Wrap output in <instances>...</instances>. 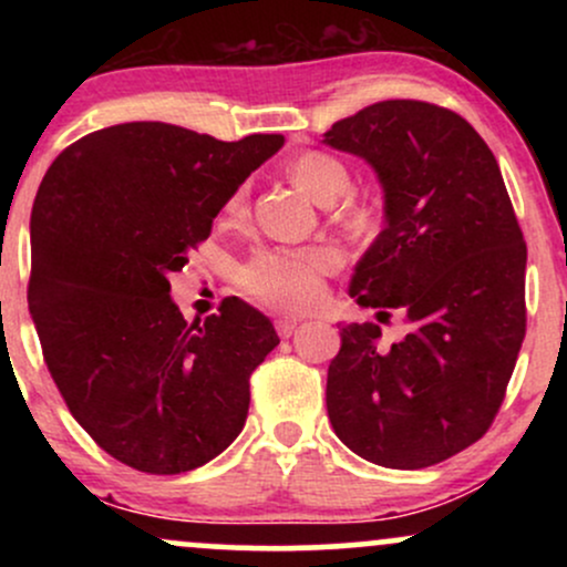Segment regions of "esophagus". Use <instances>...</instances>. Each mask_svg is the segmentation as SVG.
<instances>
[{"instance_id":"obj_1","label":"esophagus","mask_w":567,"mask_h":567,"mask_svg":"<svg viewBox=\"0 0 567 567\" xmlns=\"http://www.w3.org/2000/svg\"><path fill=\"white\" fill-rule=\"evenodd\" d=\"M298 324H301V320H296V317H279V320H275V330L279 333V338H290L296 333Z\"/></svg>"}]
</instances>
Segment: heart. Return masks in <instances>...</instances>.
I'll list each match as a JSON object with an SVG mask.
<instances>
[{
	"mask_svg": "<svg viewBox=\"0 0 567 567\" xmlns=\"http://www.w3.org/2000/svg\"><path fill=\"white\" fill-rule=\"evenodd\" d=\"M290 181L306 197L320 205H333L349 192V167L333 154L306 152L288 167ZM247 205V186H239L226 202L229 216H243ZM338 226L354 243H370L381 231V207L373 202H349L338 213ZM336 266L330 247H301V250H258L234 271V282L250 301L277 311H301L317 303L322 292V277Z\"/></svg>",
	"mask_w": 567,
	"mask_h": 567,
	"instance_id": "b5f03b06",
	"label": "heart"
}]
</instances>
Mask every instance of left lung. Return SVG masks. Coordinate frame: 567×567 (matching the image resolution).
Listing matches in <instances>:
<instances>
[{
	"instance_id": "left-lung-1",
	"label": "left lung",
	"mask_w": 567,
	"mask_h": 567,
	"mask_svg": "<svg viewBox=\"0 0 567 567\" xmlns=\"http://www.w3.org/2000/svg\"><path fill=\"white\" fill-rule=\"evenodd\" d=\"M324 143L368 159L386 197L351 298L410 324L389 349L379 324H343L330 424L370 464L424 470L496 419L525 338L528 247L496 157L451 109L381 101L338 120Z\"/></svg>"
}]
</instances>
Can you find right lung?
Listing matches in <instances>:
<instances>
[{"mask_svg":"<svg viewBox=\"0 0 567 567\" xmlns=\"http://www.w3.org/2000/svg\"><path fill=\"white\" fill-rule=\"evenodd\" d=\"M282 143L125 122L74 141L44 173L29 279L44 365L84 432L133 470L192 472L243 432L275 328L239 298L186 322L167 277Z\"/></svg>","mask_w":567,"mask_h":567,"instance_id":"add662e5","label":"right lung"}]
</instances>
